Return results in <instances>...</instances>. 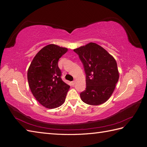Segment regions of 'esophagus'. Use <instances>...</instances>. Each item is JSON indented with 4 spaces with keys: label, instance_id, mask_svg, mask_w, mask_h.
<instances>
[{
    "label": "esophagus",
    "instance_id": "34e87169",
    "mask_svg": "<svg viewBox=\"0 0 147 147\" xmlns=\"http://www.w3.org/2000/svg\"><path fill=\"white\" fill-rule=\"evenodd\" d=\"M75 83H76V80H74L72 82V84H75Z\"/></svg>",
    "mask_w": 147,
    "mask_h": 147
}]
</instances>
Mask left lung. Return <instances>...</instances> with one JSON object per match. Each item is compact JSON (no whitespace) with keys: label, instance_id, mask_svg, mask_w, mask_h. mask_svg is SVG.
Returning a JSON list of instances; mask_svg holds the SVG:
<instances>
[{"label":"left lung","instance_id":"left-lung-1","mask_svg":"<svg viewBox=\"0 0 147 147\" xmlns=\"http://www.w3.org/2000/svg\"><path fill=\"white\" fill-rule=\"evenodd\" d=\"M74 51L86 74V87L80 93L81 99L89 105L104 104L112 96L119 79L116 60L104 48L92 42Z\"/></svg>","mask_w":147,"mask_h":147}]
</instances>
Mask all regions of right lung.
Masks as SVG:
<instances>
[{"label": "right lung", "mask_w": 147, "mask_h": 147, "mask_svg": "<svg viewBox=\"0 0 147 147\" xmlns=\"http://www.w3.org/2000/svg\"><path fill=\"white\" fill-rule=\"evenodd\" d=\"M67 50L55 44L48 45L37 53L28 69L30 91L39 103L47 109L63 105L70 88L62 80L58 67L59 58Z\"/></svg>", "instance_id": "right-lung-1"}]
</instances>
